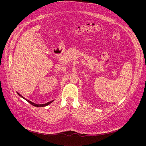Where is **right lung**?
<instances>
[{
	"label": "right lung",
	"mask_w": 146,
	"mask_h": 146,
	"mask_svg": "<svg viewBox=\"0 0 146 146\" xmlns=\"http://www.w3.org/2000/svg\"><path fill=\"white\" fill-rule=\"evenodd\" d=\"M17 94H18L21 98H23L24 99H25V100H27L28 102H29L30 104H31L32 105H33V106H36V107H44V106H47L49 105L53 101H54V100H51V101H50V102H48L46 103H44V104H37V103H34V102H32V101H31V100H29L26 99V98H24L23 96H22L21 95H20L18 92H17Z\"/></svg>",
	"instance_id": "add662e5"
}]
</instances>
